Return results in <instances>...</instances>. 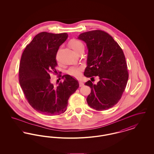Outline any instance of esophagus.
<instances>
[{
  "instance_id": "esophagus-1",
  "label": "esophagus",
  "mask_w": 154,
  "mask_h": 154,
  "mask_svg": "<svg viewBox=\"0 0 154 154\" xmlns=\"http://www.w3.org/2000/svg\"><path fill=\"white\" fill-rule=\"evenodd\" d=\"M79 85H80V87H82L84 85V83L81 81H79Z\"/></svg>"
}]
</instances>
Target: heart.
<instances>
[{
  "mask_svg": "<svg viewBox=\"0 0 154 154\" xmlns=\"http://www.w3.org/2000/svg\"><path fill=\"white\" fill-rule=\"evenodd\" d=\"M69 44L74 50L77 52L84 47V44L80 40L76 38L72 39L69 42ZM83 69V67L81 66H72L67 70V74L74 78H79L82 74Z\"/></svg>",
  "mask_w": 154,
  "mask_h": 154,
  "instance_id": "1",
  "label": "heart"
}]
</instances>
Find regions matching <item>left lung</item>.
I'll return each instance as SVG.
<instances>
[{"mask_svg": "<svg viewBox=\"0 0 154 154\" xmlns=\"http://www.w3.org/2000/svg\"><path fill=\"white\" fill-rule=\"evenodd\" d=\"M78 38L88 47L84 75L91 80L96 76L100 78L96 84L85 82L91 88L87 103L97 111L107 110L119 102L127 84L129 73L124 52L112 37L101 30L82 33Z\"/></svg>", "mask_w": 154, "mask_h": 154, "instance_id": "1", "label": "left lung"}]
</instances>
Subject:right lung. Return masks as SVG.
<instances>
[{
  "instance_id": "obj_1",
  "label": "right lung",
  "mask_w": 154,
  "mask_h": 154,
  "mask_svg": "<svg viewBox=\"0 0 154 154\" xmlns=\"http://www.w3.org/2000/svg\"><path fill=\"white\" fill-rule=\"evenodd\" d=\"M67 37L66 33L37 34L26 45L20 60L19 82L25 97L35 110L47 116L63 113L69 98L79 87L77 80L68 74L58 75L64 81L57 85L51 81L50 74L57 73V52Z\"/></svg>"
}]
</instances>
